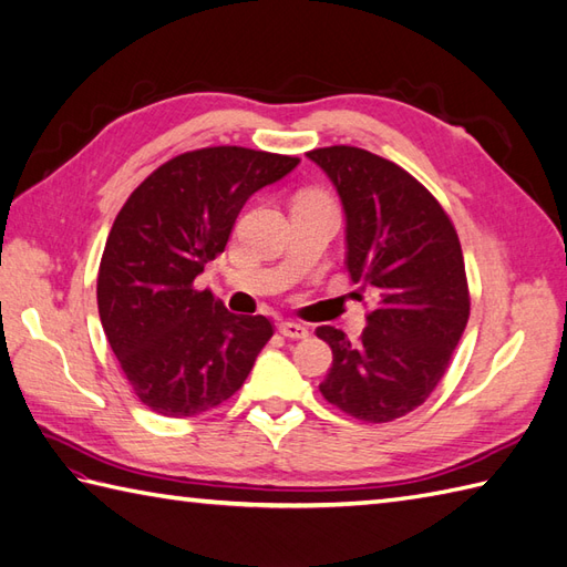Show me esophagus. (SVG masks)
Segmentation results:
<instances>
[{"label": "esophagus", "mask_w": 567, "mask_h": 567, "mask_svg": "<svg viewBox=\"0 0 567 567\" xmlns=\"http://www.w3.org/2000/svg\"><path fill=\"white\" fill-rule=\"evenodd\" d=\"M279 331L286 339H308V327L306 324H298V322H281Z\"/></svg>", "instance_id": "1"}]
</instances>
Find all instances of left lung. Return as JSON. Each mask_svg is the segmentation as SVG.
<instances>
[{
	"mask_svg": "<svg viewBox=\"0 0 567 567\" xmlns=\"http://www.w3.org/2000/svg\"><path fill=\"white\" fill-rule=\"evenodd\" d=\"M337 187L347 216V269L375 308L355 343L317 327L331 368L320 392L349 416L388 423L421 406L445 375L468 320L462 245L416 177L355 146L308 154Z\"/></svg>",
	"mask_w": 567,
	"mask_h": 567,
	"instance_id": "left-lung-1",
	"label": "left lung"
}]
</instances>
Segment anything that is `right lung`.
<instances>
[{
  "label": "right lung",
  "mask_w": 567,
  "mask_h": 567,
  "mask_svg": "<svg viewBox=\"0 0 567 567\" xmlns=\"http://www.w3.org/2000/svg\"><path fill=\"white\" fill-rule=\"evenodd\" d=\"M300 158L212 146L163 163L136 187L110 230L99 269V312L140 402L185 419L236 394L274 329L197 291L224 252L245 202Z\"/></svg>",
  "instance_id": "1"
}]
</instances>
